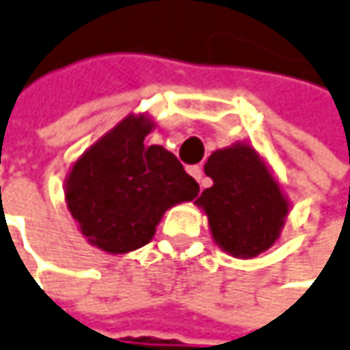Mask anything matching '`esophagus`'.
Returning <instances> with one entry per match:
<instances>
[{"mask_svg": "<svg viewBox=\"0 0 350 350\" xmlns=\"http://www.w3.org/2000/svg\"><path fill=\"white\" fill-rule=\"evenodd\" d=\"M188 172H190V176H192L196 182H200V186H204V184H202V176H204L202 166H190V168H188Z\"/></svg>", "mask_w": 350, "mask_h": 350, "instance_id": "obj_1", "label": "esophagus"}]
</instances>
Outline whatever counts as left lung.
I'll return each mask as SVG.
<instances>
[{
	"label": "left lung",
	"instance_id": "left-lung-1",
	"mask_svg": "<svg viewBox=\"0 0 350 350\" xmlns=\"http://www.w3.org/2000/svg\"><path fill=\"white\" fill-rule=\"evenodd\" d=\"M212 186L202 192L212 237L228 254L252 258L278 239L288 204L250 146L216 150L204 166Z\"/></svg>",
	"mask_w": 350,
	"mask_h": 350
}]
</instances>
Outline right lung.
Returning a JSON list of instances; mask_svg holds the SVG:
<instances>
[{
    "label": "right lung",
    "mask_w": 350,
    "mask_h": 350,
    "mask_svg": "<svg viewBox=\"0 0 350 350\" xmlns=\"http://www.w3.org/2000/svg\"><path fill=\"white\" fill-rule=\"evenodd\" d=\"M152 124L126 118L74 164L66 200L83 237L124 254L148 244L166 208L198 196V182L172 152L146 146Z\"/></svg>",
    "instance_id": "obj_1"
}]
</instances>
